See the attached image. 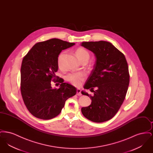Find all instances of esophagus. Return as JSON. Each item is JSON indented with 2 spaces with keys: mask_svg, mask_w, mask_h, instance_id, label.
Instances as JSON below:
<instances>
[{
  "mask_svg": "<svg viewBox=\"0 0 153 153\" xmlns=\"http://www.w3.org/2000/svg\"><path fill=\"white\" fill-rule=\"evenodd\" d=\"M77 96H81L82 94H81V90H80V89H77Z\"/></svg>",
  "mask_w": 153,
  "mask_h": 153,
  "instance_id": "obj_1",
  "label": "esophagus"
}]
</instances>
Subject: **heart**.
<instances>
[{
    "label": "heart",
    "instance_id": "obj_1",
    "mask_svg": "<svg viewBox=\"0 0 153 153\" xmlns=\"http://www.w3.org/2000/svg\"><path fill=\"white\" fill-rule=\"evenodd\" d=\"M76 54L78 59L80 61L84 59H89V54L85 49L83 48H78L76 51ZM64 52H62L58 56L57 59V64L59 68L62 66V61L64 56ZM66 80L69 81L70 83L73 84V85L76 87H79L81 85L82 82L85 79V74L83 73H70L68 74L65 77Z\"/></svg>",
    "mask_w": 153,
    "mask_h": 153
}]
</instances>
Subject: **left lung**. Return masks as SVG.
Listing matches in <instances>:
<instances>
[{
    "label": "left lung",
    "mask_w": 153,
    "mask_h": 153,
    "mask_svg": "<svg viewBox=\"0 0 153 153\" xmlns=\"http://www.w3.org/2000/svg\"><path fill=\"white\" fill-rule=\"evenodd\" d=\"M81 45L96 57L84 87L94 95L81 91L92 100L88 107L81 108V112L92 122H106L115 115L125 99L130 82L128 64L123 54L109 42H83Z\"/></svg>",
    "instance_id": "8db88e82"
}]
</instances>
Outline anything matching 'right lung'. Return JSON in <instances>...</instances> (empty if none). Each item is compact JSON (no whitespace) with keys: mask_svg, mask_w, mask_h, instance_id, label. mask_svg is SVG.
Instances as JSON below:
<instances>
[{"mask_svg":"<svg viewBox=\"0 0 153 153\" xmlns=\"http://www.w3.org/2000/svg\"><path fill=\"white\" fill-rule=\"evenodd\" d=\"M74 45L52 38L35 44L23 59L21 94L26 107L34 117L44 120L57 117L66 100L76 95V88L64 82L61 78L56 80L61 83L59 88L51 85V81L57 78L55 73L58 71V55Z\"/></svg>","mask_w":153,"mask_h":153,"instance_id":"obj_1","label":"right lung"}]
</instances>
